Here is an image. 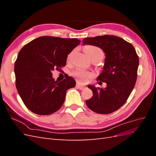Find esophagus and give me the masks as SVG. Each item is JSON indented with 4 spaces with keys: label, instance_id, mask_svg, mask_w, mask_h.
Wrapping results in <instances>:
<instances>
[{
    "label": "esophagus",
    "instance_id": "obj_1",
    "mask_svg": "<svg viewBox=\"0 0 156 156\" xmlns=\"http://www.w3.org/2000/svg\"><path fill=\"white\" fill-rule=\"evenodd\" d=\"M76 87H77L79 89H80V90H83V89L84 88V86L81 85V84H80L79 83H77V84H76Z\"/></svg>",
    "mask_w": 156,
    "mask_h": 156
}]
</instances>
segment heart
I'll use <instances>...</instances> for the list:
<instances>
[{"instance_id": "heart-1", "label": "heart", "mask_w": 156, "mask_h": 156, "mask_svg": "<svg viewBox=\"0 0 156 156\" xmlns=\"http://www.w3.org/2000/svg\"><path fill=\"white\" fill-rule=\"evenodd\" d=\"M84 51L88 57L92 59L94 58H101L103 55V51L98 47L94 45H88L84 48ZM72 56V53L69 54L68 59L69 60ZM73 75L76 77L80 82L85 83L92 77V73L89 72H85V71L79 69L75 71L73 73Z\"/></svg>"}]
</instances>
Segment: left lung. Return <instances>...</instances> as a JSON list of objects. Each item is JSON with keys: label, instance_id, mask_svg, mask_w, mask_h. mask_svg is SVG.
<instances>
[{"label": "left lung", "instance_id": "1", "mask_svg": "<svg viewBox=\"0 0 156 156\" xmlns=\"http://www.w3.org/2000/svg\"><path fill=\"white\" fill-rule=\"evenodd\" d=\"M100 48L105 55L104 66L97 78L98 83H106L105 88L89 84L92 97L86 104L98 114H110L123 105L134 88L137 77L139 56L134 47L120 37L111 35L85 37L83 45Z\"/></svg>", "mask_w": 156, "mask_h": 156}]
</instances>
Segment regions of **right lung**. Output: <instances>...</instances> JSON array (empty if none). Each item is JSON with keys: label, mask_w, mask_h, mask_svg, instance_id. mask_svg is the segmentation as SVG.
<instances>
[{"label": "right lung", "mask_w": 156, "mask_h": 156, "mask_svg": "<svg viewBox=\"0 0 156 156\" xmlns=\"http://www.w3.org/2000/svg\"><path fill=\"white\" fill-rule=\"evenodd\" d=\"M80 43L77 38L41 36L19 52L14 66L16 85L30 111L49 115L62 107L67 90L76 82L68 75L62 81H55L51 72L66 66L68 55Z\"/></svg>", "instance_id": "right-lung-1"}]
</instances>
